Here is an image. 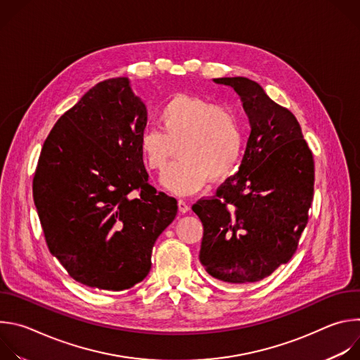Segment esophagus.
Segmentation results:
<instances>
[{"mask_svg": "<svg viewBox=\"0 0 360 360\" xmlns=\"http://www.w3.org/2000/svg\"><path fill=\"white\" fill-rule=\"evenodd\" d=\"M178 207H179V211H181L182 214H186V212H189V210H191L188 202L184 200V199H179V200H178Z\"/></svg>", "mask_w": 360, "mask_h": 360, "instance_id": "esophagus-1", "label": "esophagus"}]
</instances>
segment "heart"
<instances>
[{
	"mask_svg": "<svg viewBox=\"0 0 360 360\" xmlns=\"http://www.w3.org/2000/svg\"><path fill=\"white\" fill-rule=\"evenodd\" d=\"M158 124L161 131L148 128L141 132L138 146L150 171H164L179 146L182 160L162 176L168 191L189 195L210 178L222 181L238 171L246 146V124L239 110L176 95L161 108Z\"/></svg>",
	"mask_w": 360,
	"mask_h": 360,
	"instance_id": "b5f03b06",
	"label": "heart"
}]
</instances>
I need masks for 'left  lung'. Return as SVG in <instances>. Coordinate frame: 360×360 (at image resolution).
Instances as JSON below:
<instances>
[{"label": "left lung", "mask_w": 360, "mask_h": 360, "mask_svg": "<svg viewBox=\"0 0 360 360\" xmlns=\"http://www.w3.org/2000/svg\"><path fill=\"white\" fill-rule=\"evenodd\" d=\"M233 88L250 134L239 171L192 211L203 225L199 261L215 279L250 283L288 264L314 199L315 165L295 115L243 77L215 78Z\"/></svg>", "instance_id": "8db88e82"}]
</instances>
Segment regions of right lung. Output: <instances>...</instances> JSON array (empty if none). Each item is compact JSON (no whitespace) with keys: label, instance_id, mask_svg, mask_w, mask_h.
I'll list each match as a JSON object with an SVG mask.
<instances>
[{"label":"right lung","instance_id":"1","mask_svg":"<svg viewBox=\"0 0 360 360\" xmlns=\"http://www.w3.org/2000/svg\"><path fill=\"white\" fill-rule=\"evenodd\" d=\"M146 118L131 81L111 78L84 94L44 142L32 192L45 240L89 288L143 281L155 240L176 217V199L148 184L138 146Z\"/></svg>","mask_w":360,"mask_h":360}]
</instances>
